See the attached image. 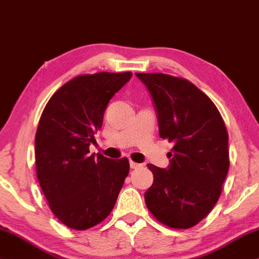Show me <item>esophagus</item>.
Listing matches in <instances>:
<instances>
[{
    "label": "esophagus",
    "instance_id": "34e87169",
    "mask_svg": "<svg viewBox=\"0 0 259 259\" xmlns=\"http://www.w3.org/2000/svg\"><path fill=\"white\" fill-rule=\"evenodd\" d=\"M141 166H142V163H137L135 161H130V167H132V168H139V167H141Z\"/></svg>",
    "mask_w": 259,
    "mask_h": 259
}]
</instances>
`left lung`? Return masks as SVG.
Here are the masks:
<instances>
[{"label":"left lung","instance_id":"1","mask_svg":"<svg viewBox=\"0 0 259 259\" xmlns=\"http://www.w3.org/2000/svg\"><path fill=\"white\" fill-rule=\"evenodd\" d=\"M152 97L159 135L173 143L169 165L148 163L153 185L145 192L154 218L172 228H190L217 204L230 168L228 134L209 98L185 78L136 73Z\"/></svg>","mask_w":259,"mask_h":259}]
</instances>
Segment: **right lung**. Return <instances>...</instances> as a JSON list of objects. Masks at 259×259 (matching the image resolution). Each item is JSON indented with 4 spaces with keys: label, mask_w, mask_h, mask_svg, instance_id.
Here are the masks:
<instances>
[{
    "label": "right lung",
    "mask_w": 259,
    "mask_h": 259,
    "mask_svg": "<svg viewBox=\"0 0 259 259\" xmlns=\"http://www.w3.org/2000/svg\"><path fill=\"white\" fill-rule=\"evenodd\" d=\"M133 73L81 75L50 98L35 134V169L49 207L62 224L83 231L107 218L129 173L126 158L90 154L109 101Z\"/></svg>",
    "instance_id": "add662e5"
}]
</instances>
